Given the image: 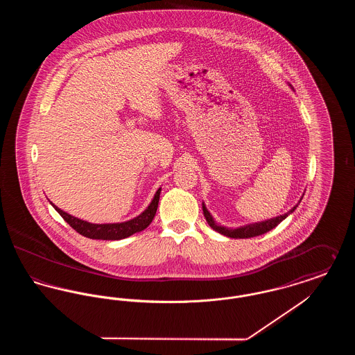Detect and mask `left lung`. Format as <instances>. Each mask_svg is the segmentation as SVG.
<instances>
[{
  "label": "left lung",
  "mask_w": 355,
  "mask_h": 355,
  "mask_svg": "<svg viewBox=\"0 0 355 355\" xmlns=\"http://www.w3.org/2000/svg\"><path fill=\"white\" fill-rule=\"evenodd\" d=\"M302 198H304V197H302ZM302 198L300 200V202L302 201ZM298 203H297L290 211H287V213L282 214V216H278V217H274V218H270V220H262V222H255V223H250V225H245V226L236 227V229H230V227H225V226L218 225V223L214 220V218L211 217V214L209 213V210L206 209L205 203H202V210L203 216H205V218L207 220L209 226H210L213 230L218 232L220 234L230 236V238H252V236H261V234H265V233L270 232L271 229H274L279 222H282V220H285L288 214H291V213L298 207Z\"/></svg>",
  "instance_id": "8db88e82"
}]
</instances>
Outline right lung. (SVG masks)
<instances>
[{"mask_svg": "<svg viewBox=\"0 0 355 355\" xmlns=\"http://www.w3.org/2000/svg\"><path fill=\"white\" fill-rule=\"evenodd\" d=\"M159 194H161V187L155 191L150 205L138 217H135L133 220H126V222H119V223H90L87 220H80V218L70 216L67 211L58 209L54 203H51V206L60 213V216L81 236L92 238V239L119 241V239L133 236L138 232H142L152 223L157 207H158Z\"/></svg>", "mask_w": 355, "mask_h": 355, "instance_id": "add662e5", "label": "right lung"}]
</instances>
